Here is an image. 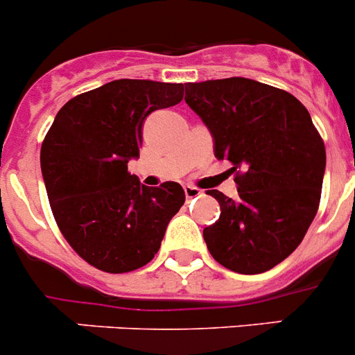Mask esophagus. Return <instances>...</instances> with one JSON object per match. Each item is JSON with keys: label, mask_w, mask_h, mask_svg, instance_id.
<instances>
[{"label": "esophagus", "mask_w": 355, "mask_h": 355, "mask_svg": "<svg viewBox=\"0 0 355 355\" xmlns=\"http://www.w3.org/2000/svg\"><path fill=\"white\" fill-rule=\"evenodd\" d=\"M184 191H185V198H187L189 201H191V199H198L199 196H202V192L199 191L198 187H192V185H185Z\"/></svg>", "instance_id": "esophagus-1"}]
</instances>
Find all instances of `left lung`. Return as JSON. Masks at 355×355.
I'll list each match as a JSON object with an SVG mask.
<instances>
[{"instance_id": "8db88e82", "label": "left lung", "mask_w": 355, "mask_h": 355, "mask_svg": "<svg viewBox=\"0 0 355 355\" xmlns=\"http://www.w3.org/2000/svg\"><path fill=\"white\" fill-rule=\"evenodd\" d=\"M185 102L234 171L239 199L220 191V218L202 230L225 269L260 274L290 257L321 201L326 149L305 105L288 92L246 78L185 85Z\"/></svg>"}]
</instances>
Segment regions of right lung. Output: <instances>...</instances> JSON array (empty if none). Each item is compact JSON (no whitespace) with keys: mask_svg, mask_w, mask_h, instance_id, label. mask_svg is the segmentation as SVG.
<instances>
[{"mask_svg":"<svg viewBox=\"0 0 355 355\" xmlns=\"http://www.w3.org/2000/svg\"><path fill=\"white\" fill-rule=\"evenodd\" d=\"M182 98V83L116 79L55 116L41 144L48 201L62 236L95 269L123 274L149 263L185 202L177 182L147 187L128 171L144 119Z\"/></svg>","mask_w":355,"mask_h":355,"instance_id":"right-lung-1","label":"right lung"}]
</instances>
